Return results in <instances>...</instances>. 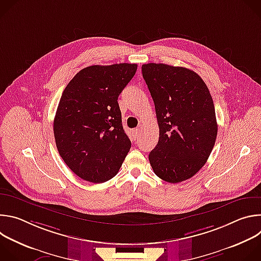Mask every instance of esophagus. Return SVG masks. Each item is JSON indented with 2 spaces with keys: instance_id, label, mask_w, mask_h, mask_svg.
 <instances>
[{
  "instance_id": "esophagus-1",
  "label": "esophagus",
  "mask_w": 261,
  "mask_h": 261,
  "mask_svg": "<svg viewBox=\"0 0 261 261\" xmlns=\"http://www.w3.org/2000/svg\"><path fill=\"white\" fill-rule=\"evenodd\" d=\"M139 128H135V129H133V131H132V134H133V137H134V139L136 140L137 138H138V136H139Z\"/></svg>"
}]
</instances>
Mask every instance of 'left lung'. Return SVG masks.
<instances>
[{"label": "left lung", "instance_id": "obj_1", "mask_svg": "<svg viewBox=\"0 0 261 261\" xmlns=\"http://www.w3.org/2000/svg\"><path fill=\"white\" fill-rule=\"evenodd\" d=\"M154 100L159 141L148 155L157 176L176 184L192 177L208 159L218 125L210 91L194 71L166 64L141 67Z\"/></svg>", "mask_w": 261, "mask_h": 261}]
</instances>
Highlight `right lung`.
I'll return each mask as SVG.
<instances>
[{"instance_id":"right-lung-1","label":"right lung","mask_w":261,"mask_h":261,"mask_svg":"<svg viewBox=\"0 0 261 261\" xmlns=\"http://www.w3.org/2000/svg\"><path fill=\"white\" fill-rule=\"evenodd\" d=\"M136 70L128 63L90 66L62 94L54 121L56 144L67 166L85 180L113 178L130 151L118 98Z\"/></svg>"}]
</instances>
